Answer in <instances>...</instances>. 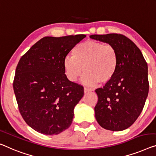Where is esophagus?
Listing matches in <instances>:
<instances>
[{
  "mask_svg": "<svg viewBox=\"0 0 156 156\" xmlns=\"http://www.w3.org/2000/svg\"><path fill=\"white\" fill-rule=\"evenodd\" d=\"M92 90H90V89H88V88H86V87H85L84 88V92L85 93H87V92H91Z\"/></svg>",
  "mask_w": 156,
  "mask_h": 156,
  "instance_id": "34e87169",
  "label": "esophagus"
}]
</instances>
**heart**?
<instances>
[{
	"mask_svg": "<svg viewBox=\"0 0 156 156\" xmlns=\"http://www.w3.org/2000/svg\"><path fill=\"white\" fill-rule=\"evenodd\" d=\"M72 56L64 59V73L69 80L75 82L84 71L82 82L88 86L112 80L118 67V55L114 46L90 40L78 44L72 50Z\"/></svg>",
	"mask_w": 156,
	"mask_h": 156,
	"instance_id": "heart-1",
	"label": "heart"
}]
</instances>
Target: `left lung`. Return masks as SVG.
<instances>
[{"label": "left lung", "mask_w": 156, "mask_h": 156, "mask_svg": "<svg viewBox=\"0 0 156 156\" xmlns=\"http://www.w3.org/2000/svg\"><path fill=\"white\" fill-rule=\"evenodd\" d=\"M94 39L114 46L118 67L112 80L95 90L98 101L95 118L103 128L122 131L133 124L144 106L149 83L148 66L141 50L122 34L91 35Z\"/></svg>", "instance_id": "left-lung-1"}]
</instances>
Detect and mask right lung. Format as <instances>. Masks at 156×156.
I'll use <instances>...</instances> for the list:
<instances>
[{
	"instance_id": "obj_1",
	"label": "right lung",
	"mask_w": 156,
	"mask_h": 156,
	"mask_svg": "<svg viewBox=\"0 0 156 156\" xmlns=\"http://www.w3.org/2000/svg\"><path fill=\"white\" fill-rule=\"evenodd\" d=\"M85 37H44L18 62L13 89L19 111L27 124L38 132L58 134L72 123L74 107L84 95V88L68 80L63 62Z\"/></svg>"
}]
</instances>
